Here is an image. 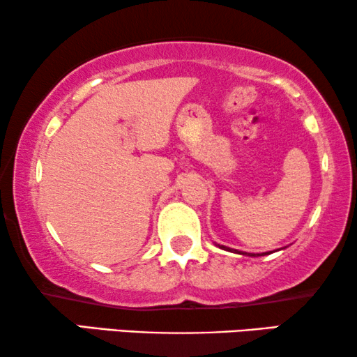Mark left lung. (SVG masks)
<instances>
[{
	"label": "left lung",
	"instance_id": "left-lung-1",
	"mask_svg": "<svg viewBox=\"0 0 357 357\" xmlns=\"http://www.w3.org/2000/svg\"><path fill=\"white\" fill-rule=\"evenodd\" d=\"M219 248H224V250H227V252H236V253H241V255H247V253L238 252V250H232V248L224 247V245H219ZM248 255H250V257H260V255H265V253H248Z\"/></svg>",
	"mask_w": 357,
	"mask_h": 357
}]
</instances>
